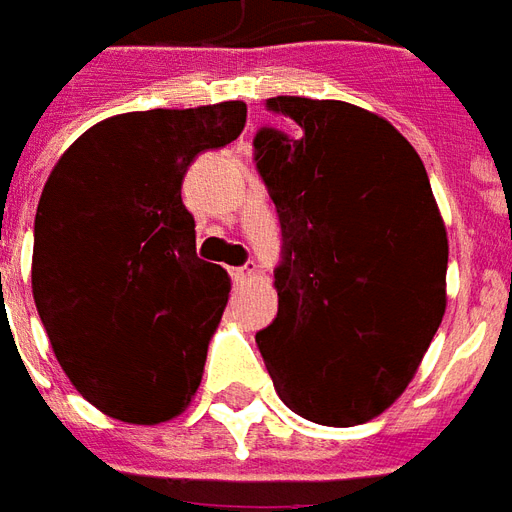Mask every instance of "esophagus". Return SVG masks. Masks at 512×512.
Segmentation results:
<instances>
[{
	"label": "esophagus",
	"mask_w": 512,
	"mask_h": 512,
	"mask_svg": "<svg viewBox=\"0 0 512 512\" xmlns=\"http://www.w3.org/2000/svg\"><path fill=\"white\" fill-rule=\"evenodd\" d=\"M230 277H233V282H235V285H241V282H249V279L255 277V268H252V266L230 268Z\"/></svg>",
	"instance_id": "obj_1"
}]
</instances>
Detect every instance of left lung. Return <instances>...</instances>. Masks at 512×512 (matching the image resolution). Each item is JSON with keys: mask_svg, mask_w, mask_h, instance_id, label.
Returning a JSON list of instances; mask_svg holds the SVG:
<instances>
[{"mask_svg": "<svg viewBox=\"0 0 512 512\" xmlns=\"http://www.w3.org/2000/svg\"><path fill=\"white\" fill-rule=\"evenodd\" d=\"M255 164L277 205V318L257 332L299 417L351 428L403 395L447 307V230L417 150L345 101L268 98Z\"/></svg>", "mask_w": 512, "mask_h": 512, "instance_id": "left-lung-1", "label": "left lung"}]
</instances>
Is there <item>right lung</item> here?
<instances>
[{"mask_svg":"<svg viewBox=\"0 0 512 512\" xmlns=\"http://www.w3.org/2000/svg\"><path fill=\"white\" fill-rule=\"evenodd\" d=\"M244 123V101L128 112L84 131L51 169L32 296L65 376L109 417L167 422L200 386L230 277L197 257L180 186Z\"/></svg>","mask_w":512,"mask_h":512,"instance_id":"add662e5","label":"right lung"}]
</instances>
